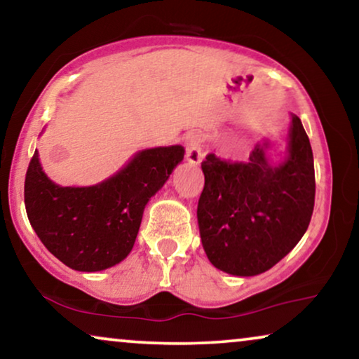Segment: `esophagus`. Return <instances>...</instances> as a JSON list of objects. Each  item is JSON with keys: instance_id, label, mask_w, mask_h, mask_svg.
<instances>
[{"instance_id": "34e87169", "label": "esophagus", "mask_w": 359, "mask_h": 359, "mask_svg": "<svg viewBox=\"0 0 359 359\" xmlns=\"http://www.w3.org/2000/svg\"><path fill=\"white\" fill-rule=\"evenodd\" d=\"M203 137L199 134H191L186 139V160L191 165H199L203 161Z\"/></svg>"}]
</instances>
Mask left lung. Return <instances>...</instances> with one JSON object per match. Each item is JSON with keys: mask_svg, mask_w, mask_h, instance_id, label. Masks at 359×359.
Here are the masks:
<instances>
[{"mask_svg": "<svg viewBox=\"0 0 359 359\" xmlns=\"http://www.w3.org/2000/svg\"><path fill=\"white\" fill-rule=\"evenodd\" d=\"M268 147H255L248 161L209 154L201 163L198 222L204 252L215 268L235 276L273 268L299 243L313 212V155L301 119L292 116L283 163H269Z\"/></svg>", "mask_w": 359, "mask_h": 359, "instance_id": "left-lung-1", "label": "left lung"}]
</instances>
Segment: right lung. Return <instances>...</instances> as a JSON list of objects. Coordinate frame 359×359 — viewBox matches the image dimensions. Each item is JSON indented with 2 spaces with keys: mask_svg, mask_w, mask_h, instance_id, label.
Returning a JSON list of instances; mask_svg holds the SVG:
<instances>
[{
  "mask_svg": "<svg viewBox=\"0 0 359 359\" xmlns=\"http://www.w3.org/2000/svg\"><path fill=\"white\" fill-rule=\"evenodd\" d=\"M181 145L142 150L109 180L88 188L52 183L37 150L24 181L26 212L53 257L76 271H101L134 247L149 199L183 160Z\"/></svg>",
  "mask_w": 359,
  "mask_h": 359,
  "instance_id": "right-lung-1",
  "label": "right lung"
}]
</instances>
